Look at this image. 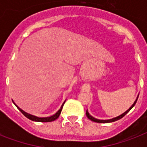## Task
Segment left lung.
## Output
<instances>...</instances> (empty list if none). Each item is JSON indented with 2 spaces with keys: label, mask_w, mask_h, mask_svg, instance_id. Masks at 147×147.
<instances>
[{
  "label": "left lung",
  "mask_w": 147,
  "mask_h": 147,
  "mask_svg": "<svg viewBox=\"0 0 147 147\" xmlns=\"http://www.w3.org/2000/svg\"><path fill=\"white\" fill-rule=\"evenodd\" d=\"M138 97H139V95L137 96V98L136 99V100L134 101V103L133 104V105L131 106V107L129 108V109L127 111H125L123 114H121L120 116L118 117H114V118H112V119H110V120H98V119H96V118H94V117H93L92 116H91L89 114H88V111H86V116H87V117L89 120H91L92 121H94V122H97V123H111V122H114V121H117V120H120V119H121L123 117H124L126 115V114H127L128 112L130 111V110L132 109L133 107H134V106L135 105H136V103H137V99H138Z\"/></svg>",
  "instance_id": "left-lung-1"
}]
</instances>
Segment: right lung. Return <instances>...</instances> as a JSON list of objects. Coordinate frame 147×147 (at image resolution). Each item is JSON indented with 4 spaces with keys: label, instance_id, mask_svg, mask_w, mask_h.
<instances>
[{
    "label": "right lung",
    "instance_id": "add662e5",
    "mask_svg": "<svg viewBox=\"0 0 147 147\" xmlns=\"http://www.w3.org/2000/svg\"><path fill=\"white\" fill-rule=\"evenodd\" d=\"M65 102V101H64V103L62 104V105L61 106V108H60L59 111H58L56 113H55L54 115H53V116H51V117H36V116H33V115H31V114H28V113H26V112L24 111L23 110L20 109L17 105H16L14 104L16 106H17V107L18 108V109L20 110V111L21 112L22 114H24V116L26 117H27L28 119H30V120H31V121H36V122H51V121H55V120H56V119L59 117L60 114H61V111H62V107H63V105H64Z\"/></svg>",
    "mask_w": 147,
    "mask_h": 147
}]
</instances>
